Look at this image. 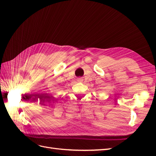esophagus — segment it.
Listing matches in <instances>:
<instances>
[{
	"instance_id": "34e87169",
	"label": "esophagus",
	"mask_w": 156,
	"mask_h": 156,
	"mask_svg": "<svg viewBox=\"0 0 156 156\" xmlns=\"http://www.w3.org/2000/svg\"><path fill=\"white\" fill-rule=\"evenodd\" d=\"M82 81L81 79H78V81Z\"/></svg>"
}]
</instances>
